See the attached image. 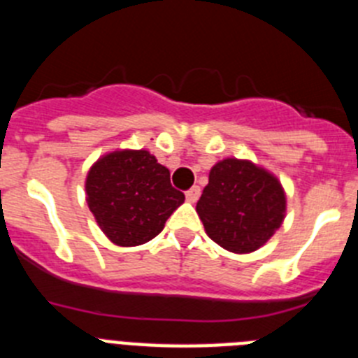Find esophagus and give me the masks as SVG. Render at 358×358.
I'll list each match as a JSON object with an SVG mask.
<instances>
[{
    "mask_svg": "<svg viewBox=\"0 0 358 358\" xmlns=\"http://www.w3.org/2000/svg\"><path fill=\"white\" fill-rule=\"evenodd\" d=\"M199 197H201V188L199 186H194L186 192V201L188 202H197Z\"/></svg>",
    "mask_w": 358,
    "mask_h": 358,
    "instance_id": "1",
    "label": "esophagus"
}]
</instances>
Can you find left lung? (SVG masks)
<instances>
[{"mask_svg":"<svg viewBox=\"0 0 358 358\" xmlns=\"http://www.w3.org/2000/svg\"><path fill=\"white\" fill-rule=\"evenodd\" d=\"M285 192L273 173L235 157L217 163L197 202L208 236L231 252L262 248L285 217Z\"/></svg>","mask_w":358,"mask_h":358,"instance_id":"obj_1","label":"left lung"}]
</instances>
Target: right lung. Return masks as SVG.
<instances>
[{
  "label": "right lung",
  "mask_w": 358,
  "mask_h": 358,
  "mask_svg": "<svg viewBox=\"0 0 358 358\" xmlns=\"http://www.w3.org/2000/svg\"><path fill=\"white\" fill-rule=\"evenodd\" d=\"M91 213L107 238L122 248L148 242L163 231L185 194L170 185V172L147 150L110 152L85 179Z\"/></svg>",
  "instance_id": "add662e5"
}]
</instances>
